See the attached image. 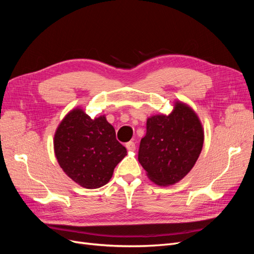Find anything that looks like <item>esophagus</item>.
I'll use <instances>...</instances> for the list:
<instances>
[{
	"label": "esophagus",
	"mask_w": 254,
	"mask_h": 254,
	"mask_svg": "<svg viewBox=\"0 0 254 254\" xmlns=\"http://www.w3.org/2000/svg\"><path fill=\"white\" fill-rule=\"evenodd\" d=\"M126 148H127L129 151H134V150H135V144H134L132 141H130V142L126 143Z\"/></svg>",
	"instance_id": "obj_1"
}]
</instances>
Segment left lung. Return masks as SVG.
<instances>
[{"instance_id": "left-lung-1", "label": "left lung", "mask_w": 254, "mask_h": 254, "mask_svg": "<svg viewBox=\"0 0 254 254\" xmlns=\"http://www.w3.org/2000/svg\"><path fill=\"white\" fill-rule=\"evenodd\" d=\"M202 145L203 130L196 113L177 103L170 115L147 120L137 159L151 181L171 186L193 168Z\"/></svg>"}]
</instances>
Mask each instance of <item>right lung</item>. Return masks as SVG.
Wrapping results in <instances>:
<instances>
[{"label":"right lung","instance_id":"right-lung-1","mask_svg":"<svg viewBox=\"0 0 254 254\" xmlns=\"http://www.w3.org/2000/svg\"><path fill=\"white\" fill-rule=\"evenodd\" d=\"M54 148L60 167L86 189L105 186L127 155L105 117L92 120L80 109L71 111L60 123Z\"/></svg>","mask_w":254,"mask_h":254}]
</instances>
